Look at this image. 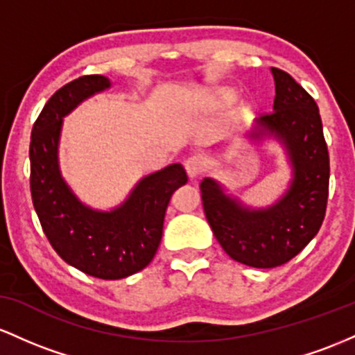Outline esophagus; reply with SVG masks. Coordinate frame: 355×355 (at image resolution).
<instances>
[{"mask_svg":"<svg viewBox=\"0 0 355 355\" xmlns=\"http://www.w3.org/2000/svg\"><path fill=\"white\" fill-rule=\"evenodd\" d=\"M184 169L189 179H196L202 171V161L198 156H191L184 161Z\"/></svg>","mask_w":355,"mask_h":355,"instance_id":"esophagus-1","label":"esophagus"}]
</instances>
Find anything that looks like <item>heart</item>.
<instances>
[{
    "mask_svg": "<svg viewBox=\"0 0 355 355\" xmlns=\"http://www.w3.org/2000/svg\"><path fill=\"white\" fill-rule=\"evenodd\" d=\"M216 97L221 103H230V102H233L234 95H233V92H231V90H218Z\"/></svg>",
    "mask_w": 355,
    "mask_h": 355,
    "instance_id": "1",
    "label": "heart"
}]
</instances>
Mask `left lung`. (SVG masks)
I'll list each match as a JSON object with an SVG mask.
<instances>
[{"instance_id": "8db88e82", "label": "left lung", "mask_w": 355, "mask_h": 355, "mask_svg": "<svg viewBox=\"0 0 355 355\" xmlns=\"http://www.w3.org/2000/svg\"><path fill=\"white\" fill-rule=\"evenodd\" d=\"M273 112L254 121L246 137L275 139L292 166L288 188L266 208L246 206L213 178L201 182L206 220L233 260L273 268L292 260L318 233L329 198V150L315 101L284 70L272 69Z\"/></svg>"}]
</instances>
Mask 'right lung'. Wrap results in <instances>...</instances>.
I'll list each match as a JSON object with an SVG mask.
<instances>
[{
  "label": "right lung",
  "mask_w": 355,
  "mask_h": 355,
  "mask_svg": "<svg viewBox=\"0 0 355 355\" xmlns=\"http://www.w3.org/2000/svg\"><path fill=\"white\" fill-rule=\"evenodd\" d=\"M110 85L103 75L63 85L43 107L30 142L31 199L50 245L67 263L102 280L130 277L153 261L171 196L188 181L181 164H169L142 178L109 211L90 208L71 191L58 161L63 117Z\"/></svg>",
  "instance_id": "right-lung-1"
}]
</instances>
